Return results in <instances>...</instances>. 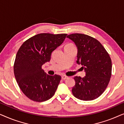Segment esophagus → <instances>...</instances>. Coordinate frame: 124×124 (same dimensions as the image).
Wrapping results in <instances>:
<instances>
[{
    "instance_id": "obj_1",
    "label": "esophagus",
    "mask_w": 124,
    "mask_h": 124,
    "mask_svg": "<svg viewBox=\"0 0 124 124\" xmlns=\"http://www.w3.org/2000/svg\"><path fill=\"white\" fill-rule=\"evenodd\" d=\"M68 78V77H67V76H62V79H67V78Z\"/></svg>"
}]
</instances>
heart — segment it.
Listing matches in <instances>:
<instances>
[{
	"label": "heart",
	"instance_id": "1",
	"mask_svg": "<svg viewBox=\"0 0 124 124\" xmlns=\"http://www.w3.org/2000/svg\"><path fill=\"white\" fill-rule=\"evenodd\" d=\"M67 46H72V45H70V44H68V45H67Z\"/></svg>",
	"mask_w": 124,
	"mask_h": 124
}]
</instances>
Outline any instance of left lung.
I'll use <instances>...</instances> for the list:
<instances>
[{"mask_svg":"<svg viewBox=\"0 0 124 124\" xmlns=\"http://www.w3.org/2000/svg\"><path fill=\"white\" fill-rule=\"evenodd\" d=\"M77 48L78 64H81L86 76H76L73 95L82 101H92L101 96L107 87L111 77V59L102 45L93 37L74 33L67 37Z\"/></svg>","mask_w":124,"mask_h":124,"instance_id":"8db88e82","label":"left lung"}]
</instances>
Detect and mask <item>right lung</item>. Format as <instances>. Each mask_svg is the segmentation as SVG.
<instances>
[{
    "mask_svg": "<svg viewBox=\"0 0 124 124\" xmlns=\"http://www.w3.org/2000/svg\"><path fill=\"white\" fill-rule=\"evenodd\" d=\"M67 35L38 34L26 40L20 47L13 67L15 76L20 89L32 101H46L55 93L61 76L48 75L42 66L50 62L52 51L63 43Z\"/></svg>",
    "mask_w": 124,
    "mask_h": 124,
    "instance_id": "add662e5",
    "label": "right lung"
}]
</instances>
